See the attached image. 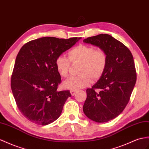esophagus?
Listing matches in <instances>:
<instances>
[{
	"mask_svg": "<svg viewBox=\"0 0 149 149\" xmlns=\"http://www.w3.org/2000/svg\"><path fill=\"white\" fill-rule=\"evenodd\" d=\"M77 93V91H75V90H71L70 91V94H72V96H74L75 95V94Z\"/></svg>",
	"mask_w": 149,
	"mask_h": 149,
	"instance_id": "obj_1",
	"label": "esophagus"
}]
</instances>
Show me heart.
Listing matches in <instances>:
<instances>
[{"label": "heart", "mask_w": 149, "mask_h": 149, "mask_svg": "<svg viewBox=\"0 0 149 149\" xmlns=\"http://www.w3.org/2000/svg\"><path fill=\"white\" fill-rule=\"evenodd\" d=\"M68 58L63 55L57 56L55 66L61 77L65 78L72 63H81L79 74L63 82V87L71 90L84 88L93 81L100 79L104 74L108 64V56L101 49H96L93 46L80 44L68 52Z\"/></svg>", "instance_id": "b5f03b06"}]
</instances>
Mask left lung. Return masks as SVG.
<instances>
[{
  "mask_svg": "<svg viewBox=\"0 0 149 149\" xmlns=\"http://www.w3.org/2000/svg\"><path fill=\"white\" fill-rule=\"evenodd\" d=\"M84 42L99 47L108 56L104 73L86 90L83 106V111L89 119L105 123L117 117L128 103L136 80L134 60L125 45L107 34L87 38Z\"/></svg>",
  "mask_w": 149,
  "mask_h": 149,
  "instance_id": "1",
  "label": "left lung"
}]
</instances>
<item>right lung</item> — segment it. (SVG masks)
<instances>
[{
    "instance_id": "add662e5",
    "label": "right lung",
    "mask_w": 149,
    "mask_h": 149,
    "mask_svg": "<svg viewBox=\"0 0 149 149\" xmlns=\"http://www.w3.org/2000/svg\"><path fill=\"white\" fill-rule=\"evenodd\" d=\"M81 38L43 37L22 46L16 56L10 86L17 108L26 119L47 125L62 113L70 91H58L62 82L55 60Z\"/></svg>"
}]
</instances>
